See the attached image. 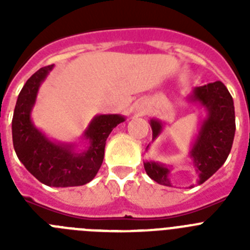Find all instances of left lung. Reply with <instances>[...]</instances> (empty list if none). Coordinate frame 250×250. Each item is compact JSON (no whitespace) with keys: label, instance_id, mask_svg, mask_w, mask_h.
Returning a JSON list of instances; mask_svg holds the SVG:
<instances>
[{"label":"left lung","instance_id":"left-lung-1","mask_svg":"<svg viewBox=\"0 0 250 250\" xmlns=\"http://www.w3.org/2000/svg\"><path fill=\"white\" fill-rule=\"evenodd\" d=\"M188 100L198 104L207 114L200 121L199 131L189 151V158L199 176L198 184L200 185L216 173V170L228 158L235 134V112L233 98L222 81L194 87L188 95ZM164 125L165 124L158 119L150 120L152 141H155L160 135L164 130ZM144 167L154 182L165 187H173L169 179L173 165L145 160Z\"/></svg>","mask_w":250,"mask_h":250}]
</instances>
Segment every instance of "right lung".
<instances>
[{
	"instance_id": "1",
	"label": "right lung",
	"mask_w": 250,
	"mask_h": 250,
	"mask_svg": "<svg viewBox=\"0 0 250 250\" xmlns=\"http://www.w3.org/2000/svg\"><path fill=\"white\" fill-rule=\"evenodd\" d=\"M54 65L41 67L26 81L17 98L12 119L13 147L22 164L42 184L55 188L79 187L91 182L98 174L105 154L106 139L114 127L125 121L120 114L96 115L83 135L85 149L76 143L48 139L35 126L31 112L40 86Z\"/></svg>"
}]
</instances>
